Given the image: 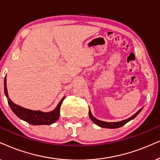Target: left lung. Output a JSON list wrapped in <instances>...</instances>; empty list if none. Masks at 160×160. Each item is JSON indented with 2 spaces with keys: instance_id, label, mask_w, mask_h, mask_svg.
<instances>
[{
  "instance_id": "1",
  "label": "left lung",
  "mask_w": 160,
  "mask_h": 160,
  "mask_svg": "<svg viewBox=\"0 0 160 160\" xmlns=\"http://www.w3.org/2000/svg\"><path fill=\"white\" fill-rule=\"evenodd\" d=\"M142 108H140L139 110L137 112L136 114H134L133 116H131V117H129L128 119H127V120H122V121H120V122H103V121H100L98 120V119H96L95 117H94L92 116V113H91L90 110H89V117L91 118V120H92L93 122H94L95 124L99 125V126L102 127V128H120V127L122 126V125H124L125 124H126L127 122H129V121L133 120V119H134L135 117H136L137 115L139 114V113L142 111Z\"/></svg>"
}]
</instances>
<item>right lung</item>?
Returning <instances> with one entry per match:
<instances>
[{
  "label": "right lung",
  "instance_id": "1",
  "mask_svg": "<svg viewBox=\"0 0 160 160\" xmlns=\"http://www.w3.org/2000/svg\"><path fill=\"white\" fill-rule=\"evenodd\" d=\"M4 92L6 97L8 98V103H9L12 112L20 119L26 121L29 124L35 125H51L54 122H56L60 116V106H61L62 101L65 99V97H64L58 103L56 108L51 112L44 113L40 112V111H32L27 108H24L23 107L19 106L14 103L9 98L7 88V76L4 78Z\"/></svg>",
  "mask_w": 160,
  "mask_h": 160
}]
</instances>
